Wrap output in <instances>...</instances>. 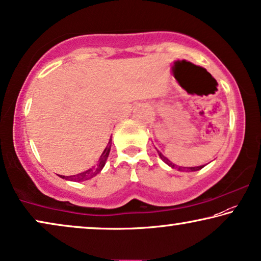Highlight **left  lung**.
<instances>
[{
    "label": "left lung",
    "mask_w": 261,
    "mask_h": 261,
    "mask_svg": "<svg viewBox=\"0 0 261 261\" xmlns=\"http://www.w3.org/2000/svg\"><path fill=\"white\" fill-rule=\"evenodd\" d=\"M157 152H159V155H160L161 159H162V160L164 161V162H166V163L168 164V166H170L171 168H177V166H175L174 163H171L170 161H169V160L167 159V157H164V156L162 155V153H161V152L159 151V150H157ZM202 168H203V166H201V167H190V168H188V167H183V168L179 167L178 170H182V171H196V170H200V169H202Z\"/></svg>",
    "instance_id": "8db88e82"
}]
</instances>
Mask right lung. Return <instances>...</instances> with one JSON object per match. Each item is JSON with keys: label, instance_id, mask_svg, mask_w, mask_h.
Here are the masks:
<instances>
[{"label": "right lung", "instance_id": "add662e5", "mask_svg": "<svg viewBox=\"0 0 261 261\" xmlns=\"http://www.w3.org/2000/svg\"><path fill=\"white\" fill-rule=\"evenodd\" d=\"M112 139L110 138V141L108 143V145H106V148L104 151H102L100 159H99V163L97 164L95 167H92L89 170L84 171V172H80V174H76V175H73V176H60L61 178H65V179H69V181H74V182H80V181H85V179H90L91 177H93L98 174V172H100V170L105 166V162L106 160H108L109 157V153H110V150H111V144H112Z\"/></svg>", "mask_w": 261, "mask_h": 261}]
</instances>
